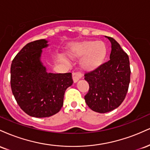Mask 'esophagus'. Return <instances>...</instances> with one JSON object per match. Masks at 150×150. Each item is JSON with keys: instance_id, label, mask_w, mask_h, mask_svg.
I'll return each instance as SVG.
<instances>
[{"instance_id": "34e87169", "label": "esophagus", "mask_w": 150, "mask_h": 150, "mask_svg": "<svg viewBox=\"0 0 150 150\" xmlns=\"http://www.w3.org/2000/svg\"><path fill=\"white\" fill-rule=\"evenodd\" d=\"M82 73L80 72H75L73 73V80L74 82H77L82 77Z\"/></svg>"}]
</instances>
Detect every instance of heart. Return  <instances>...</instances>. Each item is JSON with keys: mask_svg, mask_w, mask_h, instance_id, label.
<instances>
[{"mask_svg": "<svg viewBox=\"0 0 150 150\" xmlns=\"http://www.w3.org/2000/svg\"><path fill=\"white\" fill-rule=\"evenodd\" d=\"M106 53L107 49L104 42L94 40H85L74 44L70 51L72 58H82L81 64L87 70L99 68L106 59Z\"/></svg>", "mask_w": 150, "mask_h": 150, "instance_id": "b5f03b06", "label": "heart"}]
</instances>
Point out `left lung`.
<instances>
[{
  "mask_svg": "<svg viewBox=\"0 0 150 150\" xmlns=\"http://www.w3.org/2000/svg\"><path fill=\"white\" fill-rule=\"evenodd\" d=\"M110 60L99 68L85 74L89 89L85 102L92 111L104 113L118 108L125 99L130 80L128 54L112 37Z\"/></svg>",
  "mask_w": 150,
  "mask_h": 150,
  "instance_id": "obj_1",
  "label": "left lung"
}]
</instances>
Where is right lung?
I'll return each mask as SVG.
<instances>
[{
  "instance_id": "1",
  "label": "right lung",
  "mask_w": 150,
  "mask_h": 150,
  "mask_svg": "<svg viewBox=\"0 0 150 150\" xmlns=\"http://www.w3.org/2000/svg\"><path fill=\"white\" fill-rule=\"evenodd\" d=\"M45 39L28 43L12 61L10 85L15 100L29 116L49 117L63 105L66 89L73 83L72 73H47L41 61Z\"/></svg>"
}]
</instances>
